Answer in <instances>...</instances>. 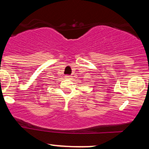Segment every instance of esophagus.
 Segmentation results:
<instances>
[{"instance_id":"34e87169","label":"esophagus","mask_w":149,"mask_h":149,"mask_svg":"<svg viewBox=\"0 0 149 149\" xmlns=\"http://www.w3.org/2000/svg\"><path fill=\"white\" fill-rule=\"evenodd\" d=\"M65 78H66V79H71V78H72V76H65Z\"/></svg>"}]
</instances>
